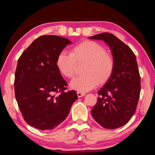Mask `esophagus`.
<instances>
[{"label":"esophagus","instance_id":"34e87169","mask_svg":"<svg viewBox=\"0 0 155 155\" xmlns=\"http://www.w3.org/2000/svg\"><path fill=\"white\" fill-rule=\"evenodd\" d=\"M77 96H78V98H81V97L85 96V94L81 93V92H79V91H78V92H77Z\"/></svg>","mask_w":155,"mask_h":155}]
</instances>
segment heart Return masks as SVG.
I'll use <instances>...</instances> for the list:
<instances>
[{
	"label": "heart",
	"instance_id": "b5f03b06",
	"mask_svg": "<svg viewBox=\"0 0 155 155\" xmlns=\"http://www.w3.org/2000/svg\"><path fill=\"white\" fill-rule=\"evenodd\" d=\"M85 64L84 75L77 77L70 83L72 90L87 92L96 86L107 83L111 77L115 61L111 54L101 44L93 41H84L71 49V54L61 52L56 60L57 69L67 78L74 77L77 64Z\"/></svg>",
	"mask_w": 155,
	"mask_h": 155
}]
</instances>
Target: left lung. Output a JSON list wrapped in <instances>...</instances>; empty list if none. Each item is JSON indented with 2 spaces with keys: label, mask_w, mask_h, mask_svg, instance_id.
<instances>
[{
  "label": "left lung",
  "mask_w": 155,
  "mask_h": 155,
  "mask_svg": "<svg viewBox=\"0 0 155 155\" xmlns=\"http://www.w3.org/2000/svg\"><path fill=\"white\" fill-rule=\"evenodd\" d=\"M109 46L115 61L111 77L101 88L97 103L91 109L94 119L107 129L122 127L135 112L141 83L137 60L129 47L109 33L89 37Z\"/></svg>",
  "instance_id": "8db88e82"
}]
</instances>
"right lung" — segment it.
Segmentation results:
<instances>
[{
  "label": "right lung",
  "instance_id": "obj_1",
  "mask_svg": "<svg viewBox=\"0 0 155 155\" xmlns=\"http://www.w3.org/2000/svg\"><path fill=\"white\" fill-rule=\"evenodd\" d=\"M71 44L62 37L41 36L18 59L15 96L23 117L31 127L52 130L65 120L78 98L74 90L65 91L67 83L56 65L58 54Z\"/></svg>",
  "mask_w": 155,
  "mask_h": 155
}]
</instances>
